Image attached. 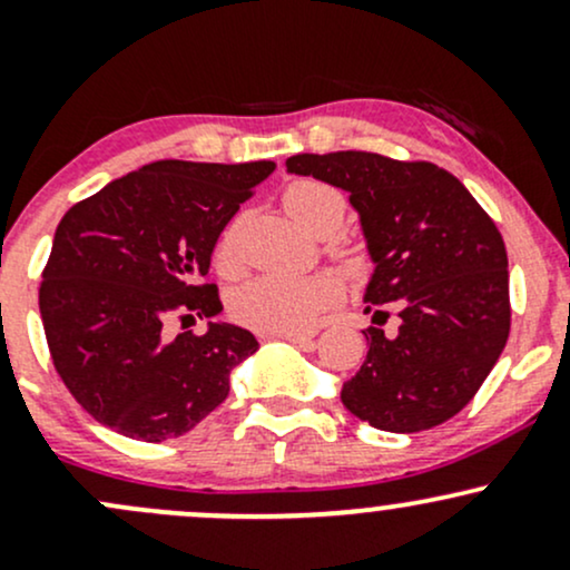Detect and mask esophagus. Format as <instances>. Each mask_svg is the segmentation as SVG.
Instances as JSON below:
<instances>
[{
	"label": "esophagus",
	"mask_w": 570,
	"mask_h": 570,
	"mask_svg": "<svg viewBox=\"0 0 570 570\" xmlns=\"http://www.w3.org/2000/svg\"><path fill=\"white\" fill-rule=\"evenodd\" d=\"M276 337L289 340V343H294V345H307V343H313L316 332H311V330H305V332H281V335H276Z\"/></svg>",
	"instance_id": "1"
}]
</instances>
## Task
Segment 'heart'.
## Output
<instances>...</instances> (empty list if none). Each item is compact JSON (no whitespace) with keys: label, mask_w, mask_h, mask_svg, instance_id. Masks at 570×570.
<instances>
[{"label":"heart","mask_w":570,"mask_h":570,"mask_svg":"<svg viewBox=\"0 0 570 570\" xmlns=\"http://www.w3.org/2000/svg\"><path fill=\"white\" fill-rule=\"evenodd\" d=\"M286 214L313 235H332L343 225L345 195L318 179H297L284 189ZM214 265L225 276L240 267V222L233 219L219 233L214 246ZM337 284L324 276H292V273H265L235 286L227 299L230 316L238 324L263 335L303 330L316 322L318 313L337 299Z\"/></svg>","instance_id":"1"}]
</instances>
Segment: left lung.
Wrapping results in <instances>:
<instances>
[{"mask_svg": "<svg viewBox=\"0 0 570 570\" xmlns=\"http://www.w3.org/2000/svg\"><path fill=\"white\" fill-rule=\"evenodd\" d=\"M286 171L348 193L375 263L364 303L372 322L399 311V330L367 326V358L340 399L370 426L412 434L458 415L509 337L507 246L453 174L377 153L292 155Z\"/></svg>", "mask_w": 570, "mask_h": 570, "instance_id": "left-lung-1", "label": "left lung"}]
</instances>
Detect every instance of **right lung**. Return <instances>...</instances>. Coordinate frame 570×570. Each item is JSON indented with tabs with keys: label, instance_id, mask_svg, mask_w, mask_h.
<instances>
[{
	"label": "right lung",
	"instance_id": "add662e5",
	"mask_svg": "<svg viewBox=\"0 0 570 570\" xmlns=\"http://www.w3.org/2000/svg\"><path fill=\"white\" fill-rule=\"evenodd\" d=\"M276 163L158 160L109 181L58 222L39 284L50 358L101 426L163 442L198 426L259 348L235 324L179 332L222 311L203 284L219 233Z\"/></svg>",
	"mask_w": 570,
	"mask_h": 570
}]
</instances>
